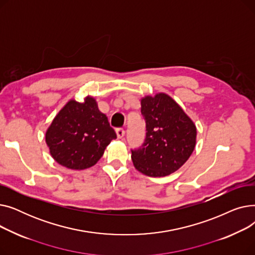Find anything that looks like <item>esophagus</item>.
Here are the masks:
<instances>
[{"instance_id":"1","label":"esophagus","mask_w":255,"mask_h":255,"mask_svg":"<svg viewBox=\"0 0 255 255\" xmlns=\"http://www.w3.org/2000/svg\"><path fill=\"white\" fill-rule=\"evenodd\" d=\"M116 133H117L118 138H123V136L125 135V130L123 128H118L116 130Z\"/></svg>"}]
</instances>
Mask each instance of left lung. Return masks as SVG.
<instances>
[{
    "label": "left lung",
    "mask_w": 255,
    "mask_h": 255,
    "mask_svg": "<svg viewBox=\"0 0 255 255\" xmlns=\"http://www.w3.org/2000/svg\"><path fill=\"white\" fill-rule=\"evenodd\" d=\"M140 105L146 134L140 148L131 151L133 165L145 176H168L191 156L196 143L195 124L165 93L144 96Z\"/></svg>",
    "instance_id": "1"
}]
</instances>
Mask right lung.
<instances>
[{
  "instance_id": "1",
  "label": "right lung",
  "mask_w": 255,
  "mask_h": 255,
  "mask_svg": "<svg viewBox=\"0 0 255 255\" xmlns=\"http://www.w3.org/2000/svg\"><path fill=\"white\" fill-rule=\"evenodd\" d=\"M115 138V130L92 96L85 97L83 102L69 100L45 132L51 157L62 166L73 170L95 165Z\"/></svg>"
}]
</instances>
